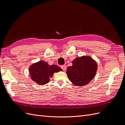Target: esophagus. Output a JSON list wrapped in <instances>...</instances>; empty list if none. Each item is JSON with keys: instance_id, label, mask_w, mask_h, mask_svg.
Returning <instances> with one entry per match:
<instances>
[{"instance_id": "obj_1", "label": "esophagus", "mask_w": 125, "mask_h": 125, "mask_svg": "<svg viewBox=\"0 0 125 125\" xmlns=\"http://www.w3.org/2000/svg\"><path fill=\"white\" fill-rule=\"evenodd\" d=\"M61 68L63 71H65L66 70V66L65 65H63L61 66Z\"/></svg>"}]
</instances>
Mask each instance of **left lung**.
Segmentation results:
<instances>
[{
	"label": "left lung",
	"mask_w": 125,
	"mask_h": 125,
	"mask_svg": "<svg viewBox=\"0 0 125 125\" xmlns=\"http://www.w3.org/2000/svg\"><path fill=\"white\" fill-rule=\"evenodd\" d=\"M73 65L67 68L66 74L70 81L78 86H83L94 78L97 70V64L89 57L75 59Z\"/></svg>",
	"instance_id": "1"
}]
</instances>
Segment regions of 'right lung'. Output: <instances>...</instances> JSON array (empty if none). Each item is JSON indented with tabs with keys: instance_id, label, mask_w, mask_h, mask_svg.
I'll use <instances>...</instances> for the list:
<instances>
[{
	"instance_id": "right-lung-1",
	"label": "right lung",
	"mask_w": 125,
	"mask_h": 125,
	"mask_svg": "<svg viewBox=\"0 0 125 125\" xmlns=\"http://www.w3.org/2000/svg\"><path fill=\"white\" fill-rule=\"evenodd\" d=\"M29 71L32 80L39 84L43 85L49 82V77H52L54 73L62 70L57 65H49L46 62L39 61L31 65Z\"/></svg>"
}]
</instances>
